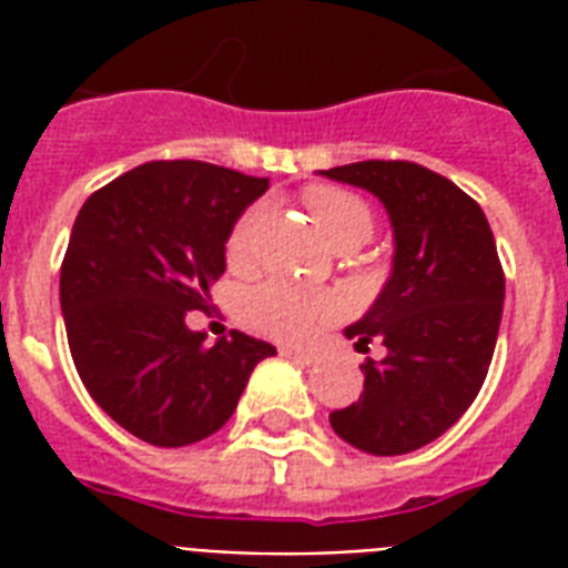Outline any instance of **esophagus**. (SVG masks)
Here are the masks:
<instances>
[{"mask_svg": "<svg viewBox=\"0 0 568 568\" xmlns=\"http://www.w3.org/2000/svg\"><path fill=\"white\" fill-rule=\"evenodd\" d=\"M280 354L288 356V359H294V363H301V365L318 363V354H312V351H297V347H283Z\"/></svg>", "mask_w": 568, "mask_h": 568, "instance_id": "esophagus-1", "label": "esophagus"}]
</instances>
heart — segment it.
<instances>
[{
    "instance_id": "b5f03b06",
    "label": "heart",
    "mask_w": 568,
    "mask_h": 568,
    "mask_svg": "<svg viewBox=\"0 0 568 568\" xmlns=\"http://www.w3.org/2000/svg\"><path fill=\"white\" fill-rule=\"evenodd\" d=\"M310 205L312 217L318 230L333 244L342 241H359L363 244L374 230L372 209L356 194L336 185H312L303 194ZM258 221H262V205H250L232 226L226 239V256L239 262L250 253L256 239ZM338 301L324 292H303L297 285L283 280H267L244 294V318L267 336L283 338V342H306L318 333L324 324L338 318Z\"/></svg>"
}]
</instances>
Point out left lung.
<instances>
[{
	"label": "left lung",
	"instance_id": "obj_1",
	"mask_svg": "<svg viewBox=\"0 0 568 568\" xmlns=\"http://www.w3.org/2000/svg\"><path fill=\"white\" fill-rule=\"evenodd\" d=\"M379 196L395 226V267L363 321L356 351L386 356L359 368V400L329 413L354 448L395 457L439 439L484 386L504 310V267L484 209L415 162H356L321 171Z\"/></svg>",
	"mask_w": 568,
	"mask_h": 568
}]
</instances>
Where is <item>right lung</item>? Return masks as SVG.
Instances as JSON below:
<instances>
[{"label":"right lung","instance_id":"1","mask_svg":"<svg viewBox=\"0 0 568 568\" xmlns=\"http://www.w3.org/2000/svg\"><path fill=\"white\" fill-rule=\"evenodd\" d=\"M267 180L221 164L146 162L84 200L61 262L75 372L114 422L159 448L221 430L274 345L232 329L205 345L185 327L209 310L226 239Z\"/></svg>","mask_w":568,"mask_h":568}]
</instances>
